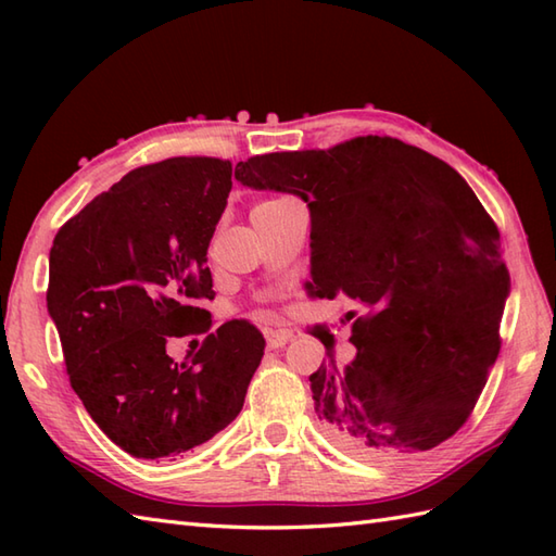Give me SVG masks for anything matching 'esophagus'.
<instances>
[{
  "mask_svg": "<svg viewBox=\"0 0 556 556\" xmlns=\"http://www.w3.org/2000/svg\"><path fill=\"white\" fill-rule=\"evenodd\" d=\"M265 337L269 349H281L291 339V332H287V329H267Z\"/></svg>",
  "mask_w": 556,
  "mask_h": 556,
  "instance_id": "34e87169",
  "label": "esophagus"
}]
</instances>
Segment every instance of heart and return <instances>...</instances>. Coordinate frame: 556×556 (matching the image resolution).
I'll return each mask as SVG.
<instances>
[{
    "label": "heart",
    "mask_w": 556,
    "mask_h": 556,
    "mask_svg": "<svg viewBox=\"0 0 556 556\" xmlns=\"http://www.w3.org/2000/svg\"><path fill=\"white\" fill-rule=\"evenodd\" d=\"M291 198H269V200H260V203L253 210H267V207H277L281 203H287Z\"/></svg>",
    "instance_id": "b5f03b06"
}]
</instances>
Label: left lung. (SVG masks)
Instances as JSON below:
<instances>
[{
	"instance_id": "1",
	"label": "left lung",
	"mask_w": 556,
	"mask_h": 556,
	"mask_svg": "<svg viewBox=\"0 0 556 556\" xmlns=\"http://www.w3.org/2000/svg\"><path fill=\"white\" fill-rule=\"evenodd\" d=\"M243 186L311 207L317 299L346 293L358 356L311 375L317 420L361 458L394 460L448 440L500 353L509 293L500 229L464 176L389 136L255 155Z\"/></svg>"
}]
</instances>
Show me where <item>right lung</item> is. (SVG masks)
<instances>
[{"mask_svg": "<svg viewBox=\"0 0 556 556\" xmlns=\"http://www.w3.org/2000/svg\"><path fill=\"white\" fill-rule=\"evenodd\" d=\"M231 191V162L169 157L128 172L56 231L47 311L68 382L110 440L167 458L239 416L265 353L248 320L210 332L207 245ZM205 333L188 364L169 336Z\"/></svg>", "mask_w": 556, "mask_h": 556, "instance_id": "1", "label": "right lung"}]
</instances>
